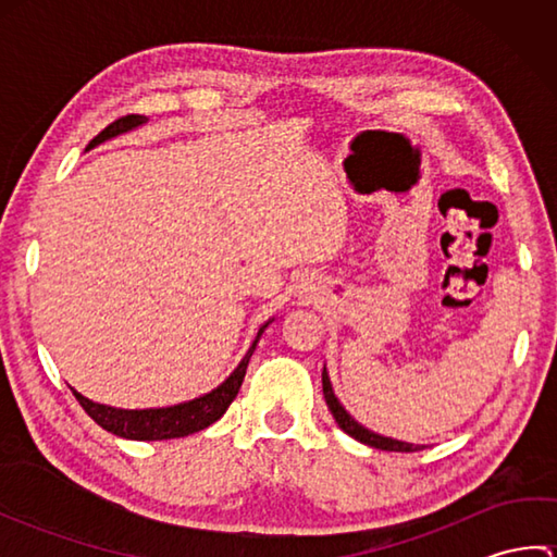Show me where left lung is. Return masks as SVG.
<instances>
[{"instance_id":"obj_1","label":"left lung","mask_w":557,"mask_h":557,"mask_svg":"<svg viewBox=\"0 0 557 557\" xmlns=\"http://www.w3.org/2000/svg\"><path fill=\"white\" fill-rule=\"evenodd\" d=\"M323 395H325L330 413H333L335 421L339 423V429L345 431L347 435H351L354 441H359L363 445H371L375 449H387V453H417V449H419V445L413 447L411 443H401V441H393V437H383V435H377L369 429H363L359 421H354L349 413L345 411V407L339 405V399L335 397V389H333V385H330V375H327L325 369H323Z\"/></svg>"}]
</instances>
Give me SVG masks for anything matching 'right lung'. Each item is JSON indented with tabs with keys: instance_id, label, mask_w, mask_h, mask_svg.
<instances>
[{
	"instance_id": "add662e5",
	"label": "right lung",
	"mask_w": 557,
	"mask_h": 557,
	"mask_svg": "<svg viewBox=\"0 0 557 557\" xmlns=\"http://www.w3.org/2000/svg\"><path fill=\"white\" fill-rule=\"evenodd\" d=\"M146 122H148L146 116H140V114L120 116V120L112 122L110 126H104L102 132L90 140L88 148L98 146L108 138L120 136L124 132H132V128L146 124ZM265 327H268V323L258 330L251 349L246 351V357L242 359L239 366H236L227 381L212 389V393L198 397V399H191V401H184V405L164 407V409H114V407L96 405V401H90L78 393H74V395L78 399V405L86 409V413L92 421L102 425L104 431H110L120 437H128V441H172V437H184V435L198 433V431L208 429L210 423H215L234 401L236 393H239V387L244 383L248 359H251V354H253L258 339H260V335H263Z\"/></svg>"
}]
</instances>
